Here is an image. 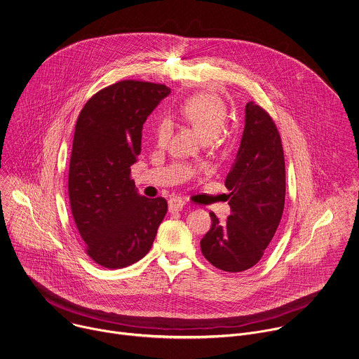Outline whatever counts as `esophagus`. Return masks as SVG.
Returning <instances> with one entry per match:
<instances>
[{"instance_id":"esophagus-1","label":"esophagus","mask_w":359,"mask_h":359,"mask_svg":"<svg viewBox=\"0 0 359 359\" xmlns=\"http://www.w3.org/2000/svg\"><path fill=\"white\" fill-rule=\"evenodd\" d=\"M183 207H184V201L179 197H175L169 201V212H172V214L180 212L183 210Z\"/></svg>"}]
</instances>
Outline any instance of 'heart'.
<instances>
[{
    "instance_id": "1",
    "label": "heart",
    "mask_w": 359,
    "mask_h": 359,
    "mask_svg": "<svg viewBox=\"0 0 359 359\" xmlns=\"http://www.w3.org/2000/svg\"><path fill=\"white\" fill-rule=\"evenodd\" d=\"M183 118L193 126L203 140L215 138L226 121V107L224 102L214 95H197L184 102L180 109ZM172 126L168 120H161L156 126V138L165 142L170 135Z\"/></svg>"
}]
</instances>
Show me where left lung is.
Instances as JSON below:
<instances>
[{
    "instance_id": "1",
    "label": "left lung",
    "mask_w": 359,
    "mask_h": 359,
    "mask_svg": "<svg viewBox=\"0 0 359 359\" xmlns=\"http://www.w3.org/2000/svg\"><path fill=\"white\" fill-rule=\"evenodd\" d=\"M231 215L201 239L204 257L217 269L241 273L256 266L270 245L285 204V161L280 133L270 114L249 102L235 162L225 179Z\"/></svg>"
}]
</instances>
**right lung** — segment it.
<instances>
[{
	"label": "right lung",
	"instance_id": "right-lung-1",
	"mask_svg": "<svg viewBox=\"0 0 359 359\" xmlns=\"http://www.w3.org/2000/svg\"><path fill=\"white\" fill-rule=\"evenodd\" d=\"M169 93L165 85L120 81L93 95L76 120L71 211L88 256L106 269L141 260L168 212L165 198L138 193L130 168L141 152L142 124Z\"/></svg>",
	"mask_w": 359,
	"mask_h": 359
}]
</instances>
